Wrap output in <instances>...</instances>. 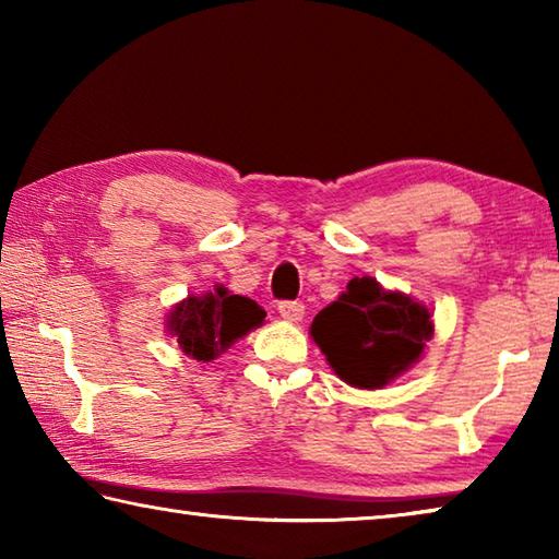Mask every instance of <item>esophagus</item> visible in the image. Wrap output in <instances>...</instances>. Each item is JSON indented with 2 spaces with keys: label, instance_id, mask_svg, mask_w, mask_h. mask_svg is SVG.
<instances>
[{
  "label": "esophagus",
  "instance_id": "1",
  "mask_svg": "<svg viewBox=\"0 0 559 559\" xmlns=\"http://www.w3.org/2000/svg\"><path fill=\"white\" fill-rule=\"evenodd\" d=\"M278 313L286 323H300L302 316H306V306L298 300H283L278 306Z\"/></svg>",
  "mask_w": 559,
  "mask_h": 559
}]
</instances>
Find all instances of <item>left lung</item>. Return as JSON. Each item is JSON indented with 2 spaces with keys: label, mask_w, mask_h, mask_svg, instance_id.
Here are the masks:
<instances>
[{
  "label": "left lung",
  "mask_w": 559,
  "mask_h": 559,
  "mask_svg": "<svg viewBox=\"0 0 559 559\" xmlns=\"http://www.w3.org/2000/svg\"><path fill=\"white\" fill-rule=\"evenodd\" d=\"M310 337L345 384L382 390L421 359L433 337V310L372 276H355L313 318Z\"/></svg>",
  "instance_id": "8db88e82"
}]
</instances>
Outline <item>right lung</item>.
Masks as SVG:
<instances>
[{"label":"right lung","mask_w":559,"mask_h":559,"mask_svg":"<svg viewBox=\"0 0 559 559\" xmlns=\"http://www.w3.org/2000/svg\"><path fill=\"white\" fill-rule=\"evenodd\" d=\"M266 310L257 300L234 296L216 283L206 293H189L175 302L165 318L167 335L177 340L179 349L197 362L222 357L236 340L263 325Z\"/></svg>","instance_id":"right-lung-1"}]
</instances>
